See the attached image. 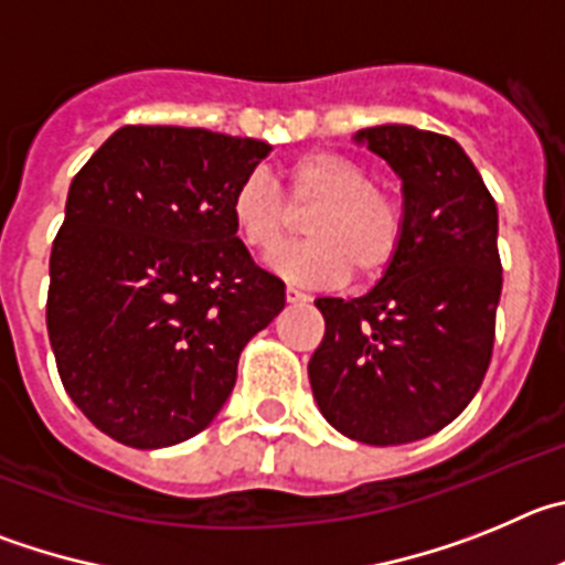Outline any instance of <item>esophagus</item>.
<instances>
[{
	"instance_id": "34e87169",
	"label": "esophagus",
	"mask_w": 565,
	"mask_h": 565,
	"mask_svg": "<svg viewBox=\"0 0 565 565\" xmlns=\"http://www.w3.org/2000/svg\"><path fill=\"white\" fill-rule=\"evenodd\" d=\"M287 301L289 303H303V301H309V295L301 292V289L289 284V287H287Z\"/></svg>"
}]
</instances>
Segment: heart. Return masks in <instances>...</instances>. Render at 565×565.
<instances>
[{
  "label": "heart",
  "mask_w": 565,
  "mask_h": 565,
  "mask_svg": "<svg viewBox=\"0 0 565 565\" xmlns=\"http://www.w3.org/2000/svg\"><path fill=\"white\" fill-rule=\"evenodd\" d=\"M289 205L303 211L307 242L281 247L270 267L303 287H327L354 270L374 278L394 262L405 236V213L396 196L371 185V174L352 157L318 149L295 157L281 169ZM231 220L250 250L267 253L287 238L292 211L270 177L253 171L233 188Z\"/></svg>",
  "instance_id": "1"
}]
</instances>
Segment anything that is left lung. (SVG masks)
Returning <instances> with one entry per match:
<instances>
[{"instance_id":"obj_1","label":"left lung","mask_w":565,"mask_h":565,"mask_svg":"<svg viewBox=\"0 0 565 565\" xmlns=\"http://www.w3.org/2000/svg\"><path fill=\"white\" fill-rule=\"evenodd\" d=\"M403 180L405 236L360 298H318L327 332L309 360L320 414L363 445H408L467 408L492 358L501 301L498 207L454 137L360 129Z\"/></svg>"}]
</instances>
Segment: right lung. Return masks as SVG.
I'll use <instances>...</instances> for the list:
<instances>
[{
  "mask_svg": "<svg viewBox=\"0 0 565 565\" xmlns=\"http://www.w3.org/2000/svg\"><path fill=\"white\" fill-rule=\"evenodd\" d=\"M273 146L182 126H124L86 160L50 253L47 332L70 399L120 445L205 430L238 354L284 309L231 194Z\"/></svg>",
  "mask_w": 565,
  "mask_h": 565,
  "instance_id": "obj_1",
  "label": "right lung"
}]
</instances>
